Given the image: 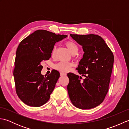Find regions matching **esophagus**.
I'll return each instance as SVG.
<instances>
[{
  "instance_id": "esophagus-1",
  "label": "esophagus",
  "mask_w": 129,
  "mask_h": 129,
  "mask_svg": "<svg viewBox=\"0 0 129 129\" xmlns=\"http://www.w3.org/2000/svg\"><path fill=\"white\" fill-rule=\"evenodd\" d=\"M67 74L65 73H60V76H66Z\"/></svg>"
}]
</instances>
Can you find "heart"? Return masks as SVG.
Masks as SVG:
<instances>
[{
    "instance_id": "heart-1",
    "label": "heart",
    "mask_w": 129,
    "mask_h": 129,
    "mask_svg": "<svg viewBox=\"0 0 129 129\" xmlns=\"http://www.w3.org/2000/svg\"><path fill=\"white\" fill-rule=\"evenodd\" d=\"M65 45L67 48L69 49V50L70 51L72 54L76 53L78 50V46L76 45L75 43H74L72 41H68L65 43ZM56 48L54 46L53 49V50L51 52L52 56H54L55 53ZM73 64L71 62H60L58 64H57L55 66V69L57 70H59V72L61 73H67L71 69V68L73 67Z\"/></svg>"
}]
</instances>
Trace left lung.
<instances>
[{
	"label": "left lung",
	"mask_w": 129,
	"mask_h": 129,
	"mask_svg": "<svg viewBox=\"0 0 129 129\" xmlns=\"http://www.w3.org/2000/svg\"><path fill=\"white\" fill-rule=\"evenodd\" d=\"M82 46L84 53L77 68L85 79L70 73L67 90L76 108L90 109L103 102L108 91L114 64V55L102 38L95 34H70Z\"/></svg>",
	"instance_id": "1"
}]
</instances>
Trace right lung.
I'll return each instance as SVG.
<instances>
[{"instance_id": "right-lung-1", "label": "right lung", "mask_w": 129, "mask_h": 129, "mask_svg": "<svg viewBox=\"0 0 129 129\" xmlns=\"http://www.w3.org/2000/svg\"><path fill=\"white\" fill-rule=\"evenodd\" d=\"M67 37L44 30H38L23 40L16 52L14 77L16 92L26 105L39 107L49 100L60 73L52 70L42 74L41 62L50 58L56 43Z\"/></svg>"}]
</instances>
